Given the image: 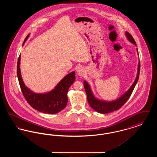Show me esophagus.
Instances as JSON below:
<instances>
[{
    "label": "esophagus",
    "mask_w": 157,
    "mask_h": 157,
    "mask_svg": "<svg viewBox=\"0 0 157 157\" xmlns=\"http://www.w3.org/2000/svg\"><path fill=\"white\" fill-rule=\"evenodd\" d=\"M84 69L83 67H79L78 69L77 70V74L78 76H82L83 75H84Z\"/></svg>",
    "instance_id": "34e87169"
}]
</instances>
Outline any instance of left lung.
Here are the masks:
<instances>
[{
    "label": "left lung",
    "instance_id": "left-lung-1",
    "mask_svg": "<svg viewBox=\"0 0 157 157\" xmlns=\"http://www.w3.org/2000/svg\"><path fill=\"white\" fill-rule=\"evenodd\" d=\"M125 35L127 36L128 39L131 43H132L135 46H136L134 39L132 36V35L127 32H125ZM137 52H138V49H137ZM140 62H139V63H138L137 76H136V78L135 80L134 83L132 84V85L131 86V88L129 89V90L127 91L122 96H121L119 99H118L115 101H111V102L100 101V100L97 99L94 96V95L91 91V90L90 88L89 84L85 81L83 82L84 88H85L86 95H87L88 102L90 106H91V108L93 109H94L95 111L101 113H110V112H113L115 111H117L118 109H120L125 104V102L128 101V99L131 97V95L133 92V90L134 89L135 86L138 81L139 76H140Z\"/></svg>",
    "mask_w": 157,
    "mask_h": 157
}]
</instances>
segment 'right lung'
<instances>
[{"label": "right lung", "mask_w": 157, "mask_h": 157, "mask_svg": "<svg viewBox=\"0 0 157 157\" xmlns=\"http://www.w3.org/2000/svg\"><path fill=\"white\" fill-rule=\"evenodd\" d=\"M29 35L25 38V44ZM19 55L17 65V75L23 95L30 106L39 112L53 114L61 111L65 108L67 103V93L69 88L75 80V72H72L56 86L54 90L46 94H36L28 89L24 84L21 74Z\"/></svg>", "instance_id": "1"}]
</instances>
